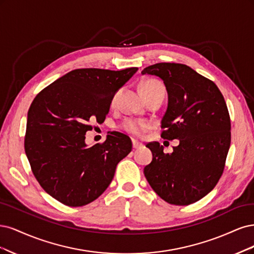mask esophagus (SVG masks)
<instances>
[{"mask_svg":"<svg viewBox=\"0 0 254 254\" xmlns=\"http://www.w3.org/2000/svg\"><path fill=\"white\" fill-rule=\"evenodd\" d=\"M132 142H133V148H134V149H139V148H141V146H142V143L134 140V139L132 140Z\"/></svg>","mask_w":254,"mask_h":254,"instance_id":"esophagus-1","label":"esophagus"}]
</instances>
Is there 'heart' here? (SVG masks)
<instances>
[{"label":"heart","mask_w":254,"mask_h":254,"mask_svg":"<svg viewBox=\"0 0 254 254\" xmlns=\"http://www.w3.org/2000/svg\"><path fill=\"white\" fill-rule=\"evenodd\" d=\"M160 88H165V87H163V85L159 82V81H156V80H146L141 84L142 94L146 92L155 91V89H160ZM116 98H117V94L113 97L112 102H111L112 105L115 104ZM150 127L151 125L149 122L143 121V120H136V119H127L124 124H122V128L135 136H141L150 128Z\"/></svg>","instance_id":"heart-1"}]
</instances>
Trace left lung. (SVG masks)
Wrapping results in <instances>:
<instances>
[{"mask_svg": "<svg viewBox=\"0 0 254 254\" xmlns=\"http://www.w3.org/2000/svg\"><path fill=\"white\" fill-rule=\"evenodd\" d=\"M142 75L159 77L168 92L161 137L178 139L171 154L150 142L153 159L143 173L163 200L188 206L213 190L222 176L231 142V124L224 96L216 84L179 63H157Z\"/></svg>", "mask_w": 254, "mask_h": 254, "instance_id": "1", "label": "left lung"}]
</instances>
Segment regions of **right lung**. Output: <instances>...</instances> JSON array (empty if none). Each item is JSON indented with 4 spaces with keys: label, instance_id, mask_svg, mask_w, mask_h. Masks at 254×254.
Segmentation results:
<instances>
[{
    "label": "right lung",
    "instance_id": "right-lung-1",
    "mask_svg": "<svg viewBox=\"0 0 254 254\" xmlns=\"http://www.w3.org/2000/svg\"><path fill=\"white\" fill-rule=\"evenodd\" d=\"M138 70L73 69L41 91L27 114L24 141L31 171L52 197L69 207L94 201L106 190L132 141L113 132L87 146L91 122H103L113 97Z\"/></svg>",
    "mask_w": 254,
    "mask_h": 254
}]
</instances>
